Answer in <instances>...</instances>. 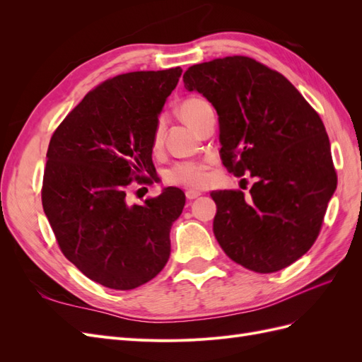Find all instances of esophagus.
<instances>
[{
    "instance_id": "34e87169",
    "label": "esophagus",
    "mask_w": 362,
    "mask_h": 362,
    "mask_svg": "<svg viewBox=\"0 0 362 362\" xmlns=\"http://www.w3.org/2000/svg\"><path fill=\"white\" fill-rule=\"evenodd\" d=\"M198 196H201V192H196V190H187L185 192V198H187L189 201H193L198 198Z\"/></svg>"
}]
</instances>
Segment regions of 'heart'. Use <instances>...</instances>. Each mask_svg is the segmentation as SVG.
Returning a JSON list of instances; mask_svg holds the SVG:
<instances>
[{
    "mask_svg": "<svg viewBox=\"0 0 362 362\" xmlns=\"http://www.w3.org/2000/svg\"><path fill=\"white\" fill-rule=\"evenodd\" d=\"M208 108L210 105L201 98H189L180 105L178 113L185 124L196 129ZM160 141L161 125L158 124L154 131V137H152V145L158 146ZM164 178L169 184L181 185V187H204L208 182V164L202 161H181L170 168Z\"/></svg>",
    "mask_w": 362,
    "mask_h": 362,
    "instance_id": "heart-1",
    "label": "heart"
}]
</instances>
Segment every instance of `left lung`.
<instances>
[{
  "label": "left lung",
  "instance_id": "obj_1",
  "mask_svg": "<svg viewBox=\"0 0 362 362\" xmlns=\"http://www.w3.org/2000/svg\"><path fill=\"white\" fill-rule=\"evenodd\" d=\"M182 80L216 108L223 166L255 178L249 196L211 193L218 245L249 270L286 269L314 245L337 189L320 116L286 76L250 57L193 64Z\"/></svg>",
  "mask_w": 362,
  "mask_h": 362
}]
</instances>
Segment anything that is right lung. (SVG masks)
<instances>
[{
	"instance_id": "obj_1",
	"label": "right lung",
	"mask_w": 362,
	"mask_h": 362,
	"mask_svg": "<svg viewBox=\"0 0 362 362\" xmlns=\"http://www.w3.org/2000/svg\"><path fill=\"white\" fill-rule=\"evenodd\" d=\"M181 68L108 78L87 93L54 131L42 205L63 255L113 290L156 278L170 255V226L184 193L164 189L141 205L127 202L134 181L151 184L152 137Z\"/></svg>"
}]
</instances>
